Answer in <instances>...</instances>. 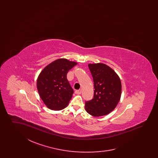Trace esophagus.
Returning a JSON list of instances; mask_svg holds the SVG:
<instances>
[{"mask_svg":"<svg viewBox=\"0 0 158 158\" xmlns=\"http://www.w3.org/2000/svg\"><path fill=\"white\" fill-rule=\"evenodd\" d=\"M81 93H82V90H81V89H79V90H76L75 91V94H78V95L81 94Z\"/></svg>","mask_w":158,"mask_h":158,"instance_id":"1","label":"esophagus"}]
</instances>
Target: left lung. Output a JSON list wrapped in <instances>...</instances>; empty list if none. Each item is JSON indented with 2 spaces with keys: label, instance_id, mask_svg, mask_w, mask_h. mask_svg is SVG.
Segmentation results:
<instances>
[{
  "label": "left lung",
  "instance_id": "1",
  "mask_svg": "<svg viewBox=\"0 0 158 158\" xmlns=\"http://www.w3.org/2000/svg\"><path fill=\"white\" fill-rule=\"evenodd\" d=\"M94 83V97L85 102V110L91 115L101 117L113 111L120 100L121 82L116 72L102 63L88 64Z\"/></svg>",
  "mask_w": 158,
  "mask_h": 158
}]
</instances>
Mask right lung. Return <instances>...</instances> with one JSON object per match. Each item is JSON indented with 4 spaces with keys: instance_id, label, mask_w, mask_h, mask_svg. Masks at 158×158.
I'll list each match as a JSON object with an SVG mask.
<instances>
[{
    "instance_id": "obj_1",
    "label": "right lung",
    "mask_w": 158,
    "mask_h": 158,
    "mask_svg": "<svg viewBox=\"0 0 158 158\" xmlns=\"http://www.w3.org/2000/svg\"><path fill=\"white\" fill-rule=\"evenodd\" d=\"M77 64L64 58L57 59L45 66L38 76L39 95L49 109L59 111L68 106L73 89L67 79V73Z\"/></svg>"
}]
</instances>
